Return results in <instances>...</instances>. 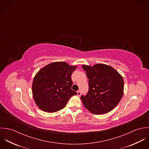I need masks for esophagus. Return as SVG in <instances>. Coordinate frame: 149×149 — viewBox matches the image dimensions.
<instances>
[{
    "label": "esophagus",
    "mask_w": 149,
    "mask_h": 149,
    "mask_svg": "<svg viewBox=\"0 0 149 149\" xmlns=\"http://www.w3.org/2000/svg\"><path fill=\"white\" fill-rule=\"evenodd\" d=\"M77 96H81V92H80V91H78L77 92Z\"/></svg>",
    "instance_id": "34e87169"
}]
</instances>
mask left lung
I'll use <instances>...</instances> for the list:
<instances>
[{
    "label": "left lung",
    "mask_w": 149,
    "mask_h": 149,
    "mask_svg": "<svg viewBox=\"0 0 149 149\" xmlns=\"http://www.w3.org/2000/svg\"><path fill=\"white\" fill-rule=\"evenodd\" d=\"M89 79V91L81 100L91 113L102 115L109 112L120 101L124 91L122 76L112 67L97 64L82 66Z\"/></svg>",
    "instance_id": "8db88e82"
}]
</instances>
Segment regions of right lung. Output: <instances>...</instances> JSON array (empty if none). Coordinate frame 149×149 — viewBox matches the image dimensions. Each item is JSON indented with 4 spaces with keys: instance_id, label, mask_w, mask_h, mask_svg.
<instances>
[{
    "instance_id": "1",
    "label": "right lung",
    "mask_w": 149,
    "mask_h": 149,
    "mask_svg": "<svg viewBox=\"0 0 149 149\" xmlns=\"http://www.w3.org/2000/svg\"><path fill=\"white\" fill-rule=\"evenodd\" d=\"M77 68L65 62H54L40 69L32 84L34 100L41 110L57 112L66 106L77 93L72 90V72Z\"/></svg>"
}]
</instances>
